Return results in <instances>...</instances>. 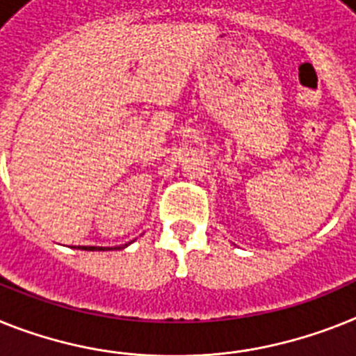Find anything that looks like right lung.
<instances>
[{
  "label": "right lung",
  "instance_id": "1",
  "mask_svg": "<svg viewBox=\"0 0 356 356\" xmlns=\"http://www.w3.org/2000/svg\"><path fill=\"white\" fill-rule=\"evenodd\" d=\"M122 248V246H121ZM81 250H90V252H92V250H104V248H94V246H88V248H81ZM110 250H112V248H110Z\"/></svg>",
  "mask_w": 356,
  "mask_h": 356
}]
</instances>
